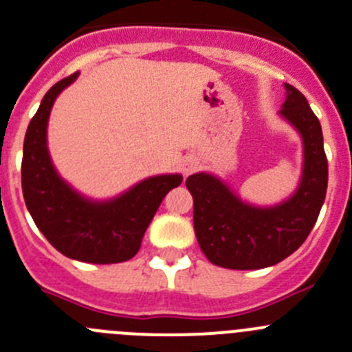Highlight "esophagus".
<instances>
[{"instance_id":"34e87169","label":"esophagus","mask_w":352,"mask_h":352,"mask_svg":"<svg viewBox=\"0 0 352 352\" xmlns=\"http://www.w3.org/2000/svg\"><path fill=\"white\" fill-rule=\"evenodd\" d=\"M195 166H196V163L192 160H186L182 163V172H184V175H188V173H191L192 170H195Z\"/></svg>"}]
</instances>
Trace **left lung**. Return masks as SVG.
Returning <instances> with one entry per match:
<instances>
[{
	"mask_svg": "<svg viewBox=\"0 0 352 352\" xmlns=\"http://www.w3.org/2000/svg\"><path fill=\"white\" fill-rule=\"evenodd\" d=\"M284 87L286 101L278 116L298 131L303 144L302 177L289 198L258 207L212 173H192L186 180L195 199L192 223L199 249L217 267L258 270L277 265L305 242L324 204L328 161L321 124L307 98L293 85Z\"/></svg>",
	"mask_w": 352,
	"mask_h": 352,
	"instance_id": "left-lung-1",
	"label": "left lung"
}]
</instances>
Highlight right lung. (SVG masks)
Segmentation results:
<instances>
[{
  "label": "right lung",
  "mask_w": 352,
  "mask_h": 352,
  "mask_svg": "<svg viewBox=\"0 0 352 352\" xmlns=\"http://www.w3.org/2000/svg\"><path fill=\"white\" fill-rule=\"evenodd\" d=\"M78 72L54 84L28 126L22 153V195L38 230L66 258L96 265L128 261L161 201L182 182L180 173L140 180L110 199L80 195L58 173L47 147V124L56 98Z\"/></svg>",
  "instance_id": "obj_1"
}]
</instances>
